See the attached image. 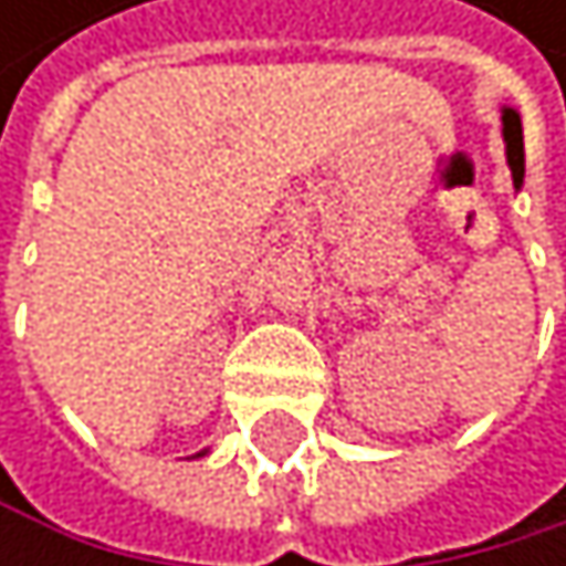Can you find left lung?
Wrapping results in <instances>:
<instances>
[{
    "mask_svg": "<svg viewBox=\"0 0 566 566\" xmlns=\"http://www.w3.org/2000/svg\"><path fill=\"white\" fill-rule=\"evenodd\" d=\"M503 125H506V156H510L513 182L520 186L523 182V125H520V115L516 112H506L503 115Z\"/></svg>",
    "mask_w": 566,
    "mask_h": 566,
    "instance_id": "left-lung-1",
    "label": "left lung"
}]
</instances>
